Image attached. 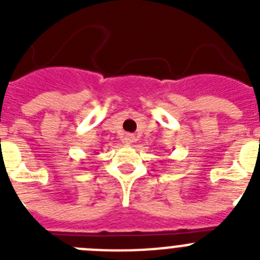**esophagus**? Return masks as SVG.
Masks as SVG:
<instances>
[{"instance_id":"34e87169","label":"esophagus","mask_w":260,"mask_h":260,"mask_svg":"<svg viewBox=\"0 0 260 260\" xmlns=\"http://www.w3.org/2000/svg\"><path fill=\"white\" fill-rule=\"evenodd\" d=\"M123 142H125L126 144H133L135 142V135L126 134L125 137H123Z\"/></svg>"}]
</instances>
